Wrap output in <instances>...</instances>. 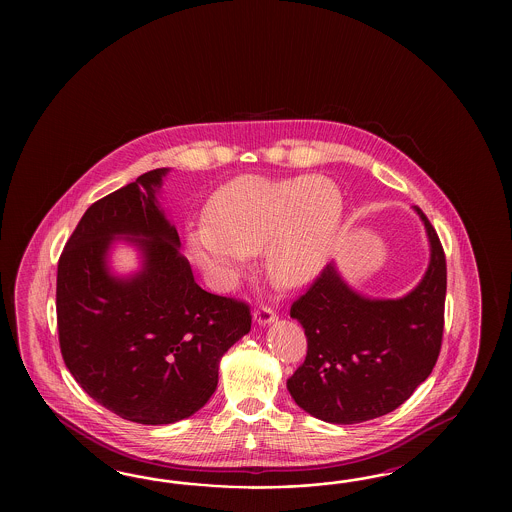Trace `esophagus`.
Wrapping results in <instances>:
<instances>
[{
	"instance_id": "obj_1",
	"label": "esophagus",
	"mask_w": 512,
	"mask_h": 512,
	"mask_svg": "<svg viewBox=\"0 0 512 512\" xmlns=\"http://www.w3.org/2000/svg\"><path fill=\"white\" fill-rule=\"evenodd\" d=\"M253 319L259 323V325H270L276 321V311L268 306H259L257 310L253 311Z\"/></svg>"
}]
</instances>
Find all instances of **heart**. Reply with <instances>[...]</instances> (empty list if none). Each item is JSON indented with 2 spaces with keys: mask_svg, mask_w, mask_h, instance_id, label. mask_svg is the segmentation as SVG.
I'll list each match as a JSON object with an SVG mask.
<instances>
[{
  "mask_svg": "<svg viewBox=\"0 0 512 512\" xmlns=\"http://www.w3.org/2000/svg\"><path fill=\"white\" fill-rule=\"evenodd\" d=\"M343 217L340 189L319 176H240L221 189L210 219L187 233L191 259L225 287L266 244V270L283 287L310 281L330 257Z\"/></svg>",
  "mask_w": 512,
  "mask_h": 512,
  "instance_id": "heart-1",
  "label": "heart"
}]
</instances>
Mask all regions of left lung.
Returning <instances> with one entry per match:
<instances>
[{
	"mask_svg": "<svg viewBox=\"0 0 512 512\" xmlns=\"http://www.w3.org/2000/svg\"><path fill=\"white\" fill-rule=\"evenodd\" d=\"M413 208L426 227L430 264L409 295H358L330 263L291 306L308 338V355L287 388L315 419L357 424L383 417L434 370L445 326L447 261L432 223Z\"/></svg>",
	"mask_w": 512,
	"mask_h": 512,
	"instance_id": "1",
	"label": "left lung"
}]
</instances>
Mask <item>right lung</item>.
<instances>
[{"instance_id": "obj_1", "label": "right lung", "mask_w": 512, "mask_h": 512, "mask_svg": "<svg viewBox=\"0 0 512 512\" xmlns=\"http://www.w3.org/2000/svg\"><path fill=\"white\" fill-rule=\"evenodd\" d=\"M155 169L93 202L58 261L63 362L93 400L139 424H172L216 392L219 360L251 328L246 302L201 289L155 199ZM118 235L145 257L133 279L108 272Z\"/></svg>"}]
</instances>
